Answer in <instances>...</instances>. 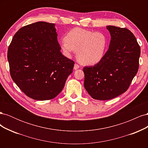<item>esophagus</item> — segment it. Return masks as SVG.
I'll use <instances>...</instances> for the list:
<instances>
[{"instance_id": "1", "label": "esophagus", "mask_w": 148, "mask_h": 148, "mask_svg": "<svg viewBox=\"0 0 148 148\" xmlns=\"http://www.w3.org/2000/svg\"><path fill=\"white\" fill-rule=\"evenodd\" d=\"M79 68V66L78 64H75L74 65V70H77V69H78Z\"/></svg>"}]
</instances>
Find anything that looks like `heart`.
Instances as JSON below:
<instances>
[{
    "label": "heart",
    "mask_w": 148,
    "mask_h": 148,
    "mask_svg": "<svg viewBox=\"0 0 148 148\" xmlns=\"http://www.w3.org/2000/svg\"><path fill=\"white\" fill-rule=\"evenodd\" d=\"M107 44V38L103 33L75 28L66 33L60 46L66 57H70L75 51H77L80 63L91 65L99 63L104 58Z\"/></svg>",
    "instance_id": "1"
}]
</instances>
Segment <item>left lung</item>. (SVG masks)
Segmentation results:
<instances>
[{"label": "left lung", "instance_id": "1", "mask_svg": "<svg viewBox=\"0 0 148 148\" xmlns=\"http://www.w3.org/2000/svg\"><path fill=\"white\" fill-rule=\"evenodd\" d=\"M110 34L108 51L94 66H85L84 86L93 99L109 100L126 91L139 68L140 47L127 28L107 26Z\"/></svg>", "mask_w": 148, "mask_h": 148}]
</instances>
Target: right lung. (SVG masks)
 <instances>
[{"instance_id":"right-lung-1","label":"right lung","mask_w":148,"mask_h":148,"mask_svg":"<svg viewBox=\"0 0 148 148\" xmlns=\"http://www.w3.org/2000/svg\"><path fill=\"white\" fill-rule=\"evenodd\" d=\"M55 25L38 21L25 26L8 49L13 81L34 100L56 97L73 71L75 62L61 53Z\"/></svg>"}]
</instances>
